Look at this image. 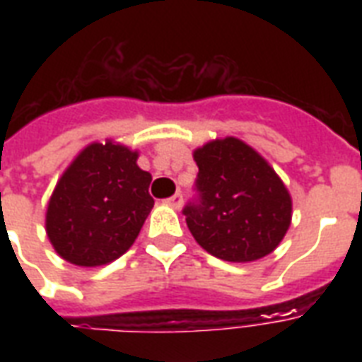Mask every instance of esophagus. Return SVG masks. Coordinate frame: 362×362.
<instances>
[{
	"instance_id": "esophagus-1",
	"label": "esophagus",
	"mask_w": 362,
	"mask_h": 362,
	"mask_svg": "<svg viewBox=\"0 0 362 362\" xmlns=\"http://www.w3.org/2000/svg\"><path fill=\"white\" fill-rule=\"evenodd\" d=\"M167 204H170V206H173V209H176V210L180 209V206H182V193L176 192L173 197L167 199Z\"/></svg>"
}]
</instances>
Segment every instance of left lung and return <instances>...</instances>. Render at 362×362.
Wrapping results in <instances>:
<instances>
[{"mask_svg": "<svg viewBox=\"0 0 362 362\" xmlns=\"http://www.w3.org/2000/svg\"><path fill=\"white\" fill-rule=\"evenodd\" d=\"M193 159L201 203L184 214L199 246L231 263L274 252L291 226L293 201L269 161L237 136L209 141Z\"/></svg>", "mask_w": 362, "mask_h": 362, "instance_id": "left-lung-1", "label": "left lung"}]
</instances>
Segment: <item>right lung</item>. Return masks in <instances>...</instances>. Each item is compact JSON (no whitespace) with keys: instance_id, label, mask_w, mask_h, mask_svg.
I'll use <instances>...</instances> for the list:
<instances>
[{"instance_id":"obj_1","label":"right lung","mask_w":362,"mask_h":362,"mask_svg":"<svg viewBox=\"0 0 362 362\" xmlns=\"http://www.w3.org/2000/svg\"><path fill=\"white\" fill-rule=\"evenodd\" d=\"M139 152L115 139L90 142L69 163L48 199L45 229L59 257L101 267L124 255L153 206L152 175Z\"/></svg>"}]
</instances>
